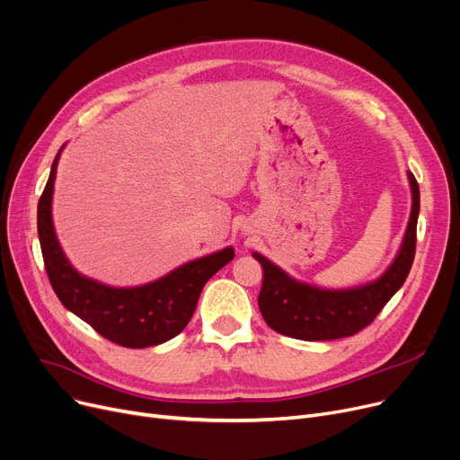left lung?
<instances>
[{"instance_id": "8db88e82", "label": "left lung", "mask_w": 460, "mask_h": 460, "mask_svg": "<svg viewBox=\"0 0 460 460\" xmlns=\"http://www.w3.org/2000/svg\"><path fill=\"white\" fill-rule=\"evenodd\" d=\"M412 210L401 248L385 272L366 285L352 288H321L298 281L278 264L253 252L264 270L259 293V309L267 324L281 335L302 341L341 340L364 330L382 307L402 287L416 253V227L420 216V186L408 173Z\"/></svg>"}]
</instances>
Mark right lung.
I'll use <instances>...</instances> for the list:
<instances>
[{
  "instance_id": "add662e5",
  "label": "right lung",
  "mask_w": 460,
  "mask_h": 460,
  "mask_svg": "<svg viewBox=\"0 0 460 460\" xmlns=\"http://www.w3.org/2000/svg\"><path fill=\"white\" fill-rule=\"evenodd\" d=\"M63 149L65 145L54 158L37 207L44 267L58 298L76 317L120 347L145 349L173 340L190 323L205 283L233 261L234 250L227 246L188 261L169 274L137 287H111L80 274L66 259L52 220L54 181Z\"/></svg>"
}]
</instances>
